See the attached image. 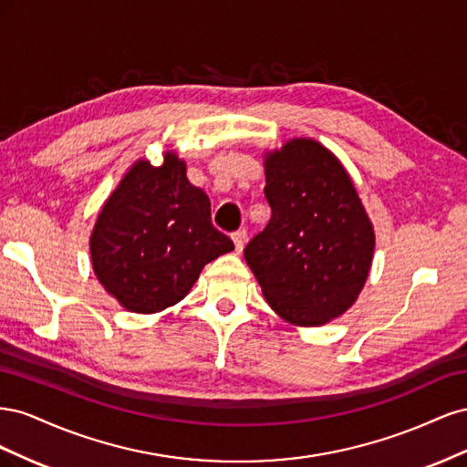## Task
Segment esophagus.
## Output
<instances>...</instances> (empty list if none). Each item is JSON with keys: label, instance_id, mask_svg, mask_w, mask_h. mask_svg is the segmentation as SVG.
<instances>
[{"label": "esophagus", "instance_id": "esophagus-1", "mask_svg": "<svg viewBox=\"0 0 467 467\" xmlns=\"http://www.w3.org/2000/svg\"><path fill=\"white\" fill-rule=\"evenodd\" d=\"M234 245H235V253H242L245 244H247V232L245 230H237L235 234H232Z\"/></svg>", "mask_w": 467, "mask_h": 467}]
</instances>
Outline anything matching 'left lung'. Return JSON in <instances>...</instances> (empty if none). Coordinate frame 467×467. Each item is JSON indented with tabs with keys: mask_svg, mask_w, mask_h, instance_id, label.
Masks as SVG:
<instances>
[{
	"mask_svg": "<svg viewBox=\"0 0 467 467\" xmlns=\"http://www.w3.org/2000/svg\"><path fill=\"white\" fill-rule=\"evenodd\" d=\"M263 165L273 216L245 247V263L278 317L321 327L352 307L368 280L372 220L341 160L317 140L266 150Z\"/></svg>",
	"mask_w": 467,
	"mask_h": 467,
	"instance_id": "1",
	"label": "left lung"
}]
</instances>
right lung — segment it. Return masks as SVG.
<instances>
[{
	"instance_id": "obj_1",
	"label": "right lung",
	"mask_w": 467,
	"mask_h": 467,
	"mask_svg": "<svg viewBox=\"0 0 467 467\" xmlns=\"http://www.w3.org/2000/svg\"><path fill=\"white\" fill-rule=\"evenodd\" d=\"M234 251L210 218V199L175 150L161 165L136 160L109 194L89 235L97 280L132 314L181 302L206 263Z\"/></svg>"
}]
</instances>
